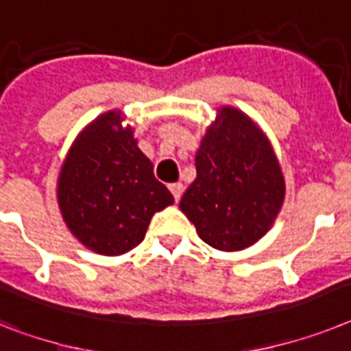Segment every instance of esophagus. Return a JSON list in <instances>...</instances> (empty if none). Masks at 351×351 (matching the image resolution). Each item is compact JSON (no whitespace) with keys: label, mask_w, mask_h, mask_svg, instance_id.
<instances>
[{"label":"esophagus","mask_w":351,"mask_h":351,"mask_svg":"<svg viewBox=\"0 0 351 351\" xmlns=\"http://www.w3.org/2000/svg\"><path fill=\"white\" fill-rule=\"evenodd\" d=\"M169 188H170V192H172L173 199H176V202H178L179 199H181L182 192H184V186H182V182H172Z\"/></svg>","instance_id":"34e87169"}]
</instances>
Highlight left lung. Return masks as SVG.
I'll list each match as a JSON object with an SVG mask.
<instances>
[{"instance_id": "obj_1", "label": "left lung", "mask_w": 351, "mask_h": 351, "mask_svg": "<svg viewBox=\"0 0 351 351\" xmlns=\"http://www.w3.org/2000/svg\"><path fill=\"white\" fill-rule=\"evenodd\" d=\"M195 181L179 208L219 251H242L273 228L285 179L269 138L237 107L222 106L195 154Z\"/></svg>"}]
</instances>
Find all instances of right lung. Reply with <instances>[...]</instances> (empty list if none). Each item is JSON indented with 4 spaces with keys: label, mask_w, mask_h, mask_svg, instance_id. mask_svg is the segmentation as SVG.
<instances>
[{
    "label": "right lung",
    "mask_w": 351,
    "mask_h": 351,
    "mask_svg": "<svg viewBox=\"0 0 351 351\" xmlns=\"http://www.w3.org/2000/svg\"><path fill=\"white\" fill-rule=\"evenodd\" d=\"M118 109L80 130L57 179L60 215L93 253L118 256L141 244L154 213L173 202L138 149L132 127Z\"/></svg>",
    "instance_id": "1"
}]
</instances>
